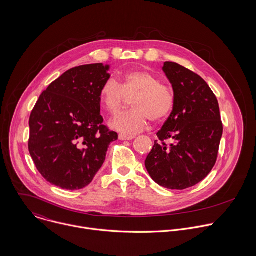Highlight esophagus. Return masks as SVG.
<instances>
[{
    "label": "esophagus",
    "instance_id": "esophagus-1",
    "mask_svg": "<svg viewBox=\"0 0 256 256\" xmlns=\"http://www.w3.org/2000/svg\"><path fill=\"white\" fill-rule=\"evenodd\" d=\"M136 138L134 134H120L118 136V138L120 140H132Z\"/></svg>",
    "mask_w": 256,
    "mask_h": 256
}]
</instances>
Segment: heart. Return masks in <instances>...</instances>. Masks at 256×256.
Here are the masks:
<instances>
[{
  "label": "heart",
  "instance_id": "1",
  "mask_svg": "<svg viewBox=\"0 0 256 256\" xmlns=\"http://www.w3.org/2000/svg\"><path fill=\"white\" fill-rule=\"evenodd\" d=\"M132 109L118 114L112 126L124 134H132L142 130L149 120H166L175 106L173 89L163 83L153 72L146 70H130L107 79L99 91V100L106 110L114 114L132 98Z\"/></svg>",
  "mask_w": 256,
  "mask_h": 256
}]
</instances>
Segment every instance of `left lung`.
<instances>
[{
  "label": "left lung",
  "instance_id": "obj_1",
  "mask_svg": "<svg viewBox=\"0 0 256 256\" xmlns=\"http://www.w3.org/2000/svg\"><path fill=\"white\" fill-rule=\"evenodd\" d=\"M175 106L144 161L152 179L169 190H186L204 179L216 164L223 134L220 108L206 82L176 62H164ZM170 138L172 144L165 142Z\"/></svg>",
  "mask_w": 256,
  "mask_h": 256
}]
</instances>
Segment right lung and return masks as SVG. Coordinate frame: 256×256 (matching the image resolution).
I'll return each instance as SVG.
<instances>
[{"label": "right lung", "instance_id": "1", "mask_svg": "<svg viewBox=\"0 0 256 256\" xmlns=\"http://www.w3.org/2000/svg\"><path fill=\"white\" fill-rule=\"evenodd\" d=\"M109 66H75L44 90L29 118L28 149L52 184L77 190L91 184L118 134L103 124L99 91Z\"/></svg>", "mask_w": 256, "mask_h": 256}]
</instances>
